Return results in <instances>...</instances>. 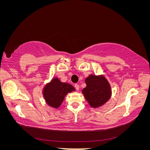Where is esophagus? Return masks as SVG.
Returning <instances> with one entry per match:
<instances>
[{
	"label": "esophagus",
	"instance_id": "obj_1",
	"mask_svg": "<svg viewBox=\"0 0 150 150\" xmlns=\"http://www.w3.org/2000/svg\"><path fill=\"white\" fill-rule=\"evenodd\" d=\"M74 87L77 91H78L79 89V84H75Z\"/></svg>",
	"mask_w": 150,
	"mask_h": 150
}]
</instances>
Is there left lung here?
<instances>
[{
	"label": "left lung",
	"mask_w": 150,
	"mask_h": 150,
	"mask_svg": "<svg viewBox=\"0 0 150 150\" xmlns=\"http://www.w3.org/2000/svg\"><path fill=\"white\" fill-rule=\"evenodd\" d=\"M86 87L82 93L90 106L98 108L105 104L110 99L111 89L110 83L103 76L91 74L85 79Z\"/></svg>",
	"instance_id": "8db88e82"
}]
</instances>
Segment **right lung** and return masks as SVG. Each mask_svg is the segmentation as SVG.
<instances>
[{"label":"right lung","mask_w":150,"mask_h":150,"mask_svg":"<svg viewBox=\"0 0 150 150\" xmlns=\"http://www.w3.org/2000/svg\"><path fill=\"white\" fill-rule=\"evenodd\" d=\"M74 91L75 89L72 85L62 83L58 78H54L44 87L43 96L48 105L57 108L64 100L66 95Z\"/></svg>","instance_id":"add662e5"}]
</instances>
